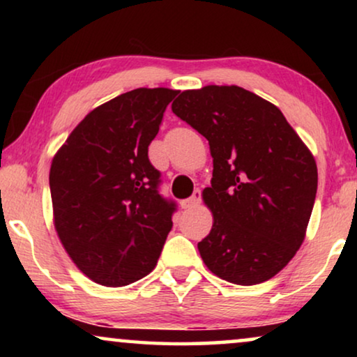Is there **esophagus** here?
I'll return each mask as SVG.
<instances>
[{
    "instance_id": "34e87169",
    "label": "esophagus",
    "mask_w": 357,
    "mask_h": 357,
    "mask_svg": "<svg viewBox=\"0 0 357 357\" xmlns=\"http://www.w3.org/2000/svg\"><path fill=\"white\" fill-rule=\"evenodd\" d=\"M199 202H202V190H195V193L192 195V197L183 199L182 202V208L183 209H192V208H197Z\"/></svg>"
}]
</instances>
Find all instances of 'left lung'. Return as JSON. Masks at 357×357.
Masks as SVG:
<instances>
[{
	"label": "left lung",
	"instance_id": "8db88e82",
	"mask_svg": "<svg viewBox=\"0 0 357 357\" xmlns=\"http://www.w3.org/2000/svg\"><path fill=\"white\" fill-rule=\"evenodd\" d=\"M172 112L208 139L213 155L211 232L204 265L241 286L278 275L304 242L317 195L314 155L281 110L238 86L183 91Z\"/></svg>",
	"mask_w": 357,
	"mask_h": 357
}]
</instances>
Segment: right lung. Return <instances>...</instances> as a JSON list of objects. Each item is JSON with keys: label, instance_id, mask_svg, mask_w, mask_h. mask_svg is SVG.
Here are the masks:
<instances>
[{"label": "right lung", "instance_id": "add662e5", "mask_svg": "<svg viewBox=\"0 0 357 357\" xmlns=\"http://www.w3.org/2000/svg\"><path fill=\"white\" fill-rule=\"evenodd\" d=\"M177 91L125 92L73 130L50 169L58 237L92 281L126 286L149 275L172 229L174 199L159 193L148 148Z\"/></svg>", "mask_w": 357, "mask_h": 357}]
</instances>
